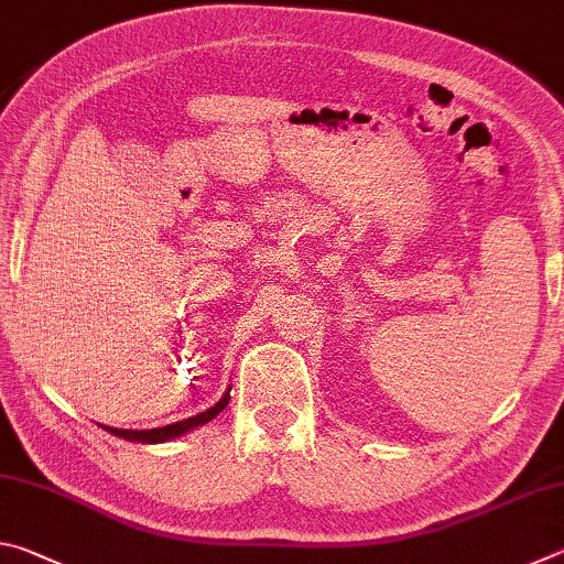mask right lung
I'll list each match as a JSON object with an SVG mask.
<instances>
[{"instance_id":"right-lung-1","label":"right lung","mask_w":564,"mask_h":564,"mask_svg":"<svg viewBox=\"0 0 564 564\" xmlns=\"http://www.w3.org/2000/svg\"><path fill=\"white\" fill-rule=\"evenodd\" d=\"M228 400H231V395L226 393L214 408H208L206 413H198L194 417L178 420V423H171V425H164V427H154V431H121V427H107V431L123 437V441H133V443H164V441H171V437H178V435H184L188 431H194V427L208 423V420H214L228 405Z\"/></svg>"}]
</instances>
